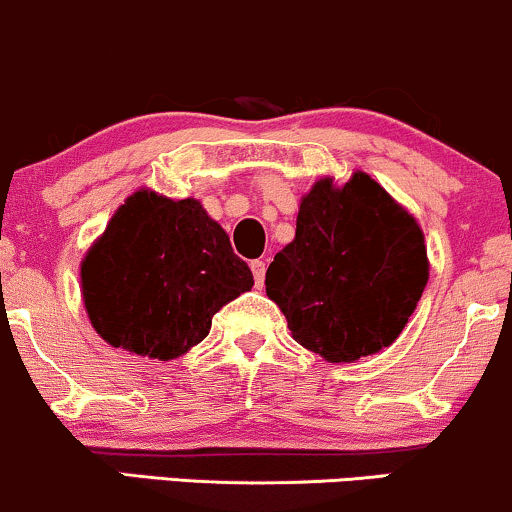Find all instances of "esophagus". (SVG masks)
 Listing matches in <instances>:
<instances>
[{
	"label": "esophagus",
	"mask_w": 512,
	"mask_h": 512,
	"mask_svg": "<svg viewBox=\"0 0 512 512\" xmlns=\"http://www.w3.org/2000/svg\"><path fill=\"white\" fill-rule=\"evenodd\" d=\"M251 273H254L256 287H263V282H266V261H251Z\"/></svg>",
	"instance_id": "1"
}]
</instances>
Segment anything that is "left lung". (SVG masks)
I'll return each instance as SVG.
<instances>
[{
    "label": "left lung",
    "instance_id": "1",
    "mask_svg": "<svg viewBox=\"0 0 512 512\" xmlns=\"http://www.w3.org/2000/svg\"><path fill=\"white\" fill-rule=\"evenodd\" d=\"M429 280L424 234L369 174L335 189L321 179L302 198L297 234L266 270V292L292 338L328 362L388 347Z\"/></svg>",
    "mask_w": 512,
    "mask_h": 512
}]
</instances>
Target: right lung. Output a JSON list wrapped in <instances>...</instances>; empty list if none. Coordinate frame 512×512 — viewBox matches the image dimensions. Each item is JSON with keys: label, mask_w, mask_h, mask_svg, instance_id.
Returning a JSON list of instances; mask_svg holds the SVG:
<instances>
[{"label": "right lung", "mask_w": 512, "mask_h": 512, "mask_svg": "<svg viewBox=\"0 0 512 512\" xmlns=\"http://www.w3.org/2000/svg\"><path fill=\"white\" fill-rule=\"evenodd\" d=\"M81 285L102 340L167 362L206 338L213 316L249 292L254 275L201 203L143 189L90 246Z\"/></svg>", "instance_id": "obj_1"}]
</instances>
